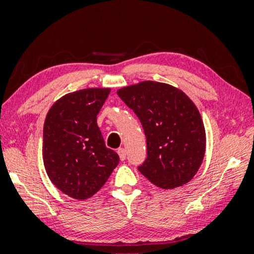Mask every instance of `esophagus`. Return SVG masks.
I'll return each instance as SVG.
<instances>
[{
    "label": "esophagus",
    "mask_w": 254,
    "mask_h": 254,
    "mask_svg": "<svg viewBox=\"0 0 254 254\" xmlns=\"http://www.w3.org/2000/svg\"><path fill=\"white\" fill-rule=\"evenodd\" d=\"M118 155H119L121 161H125V159H126V155H127L126 149H125V148L118 149Z\"/></svg>",
    "instance_id": "1"
}]
</instances>
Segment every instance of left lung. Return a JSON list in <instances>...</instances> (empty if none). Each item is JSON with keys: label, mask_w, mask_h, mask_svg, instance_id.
<instances>
[{"label": "left lung", "mask_w": 254, "mask_h": 254, "mask_svg": "<svg viewBox=\"0 0 254 254\" xmlns=\"http://www.w3.org/2000/svg\"><path fill=\"white\" fill-rule=\"evenodd\" d=\"M117 93L140 119L147 137L148 157L138 171L164 190L192 180L206 152V130L195 104L180 89L155 81Z\"/></svg>", "instance_id": "obj_1"}]
</instances>
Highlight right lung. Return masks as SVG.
Returning a JSON list of instances; mask_svg holds the SVG:
<instances>
[{"mask_svg": "<svg viewBox=\"0 0 254 254\" xmlns=\"http://www.w3.org/2000/svg\"><path fill=\"white\" fill-rule=\"evenodd\" d=\"M110 91L88 88L67 93L52 105L45 119V170L53 185L72 199L91 197L119 163L97 125V114Z\"/></svg>", "mask_w": 254, "mask_h": 254, "instance_id": "add662e5", "label": "right lung"}]
</instances>
